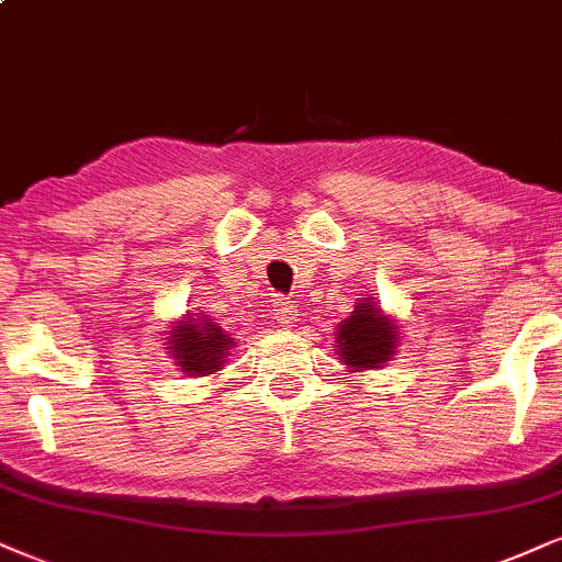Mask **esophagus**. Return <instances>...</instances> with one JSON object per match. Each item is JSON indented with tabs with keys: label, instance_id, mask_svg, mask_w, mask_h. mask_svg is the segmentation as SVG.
I'll return each mask as SVG.
<instances>
[{
	"label": "esophagus",
	"instance_id": "1",
	"mask_svg": "<svg viewBox=\"0 0 562 562\" xmlns=\"http://www.w3.org/2000/svg\"><path fill=\"white\" fill-rule=\"evenodd\" d=\"M273 315L281 325H289L294 321V307L286 300H276L273 302Z\"/></svg>",
	"mask_w": 562,
	"mask_h": 562
}]
</instances>
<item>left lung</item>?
Here are the masks:
<instances>
[{
    "label": "left lung",
    "instance_id": "8db88e82",
    "mask_svg": "<svg viewBox=\"0 0 562 562\" xmlns=\"http://www.w3.org/2000/svg\"><path fill=\"white\" fill-rule=\"evenodd\" d=\"M336 344L338 357L351 372L378 370L396 355L398 328L383 315L375 296H362V302L355 304V313L338 323Z\"/></svg>",
    "mask_w": 562,
    "mask_h": 562
}]
</instances>
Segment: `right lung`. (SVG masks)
<instances>
[{"instance_id":"right-lung-1","label":"right lung","mask_w":562,"mask_h":562,"mask_svg":"<svg viewBox=\"0 0 562 562\" xmlns=\"http://www.w3.org/2000/svg\"><path fill=\"white\" fill-rule=\"evenodd\" d=\"M166 341L177 370L190 378L216 375L226 364L228 351L237 346V338H232V334H226L203 313H187L182 321L171 325Z\"/></svg>"}]
</instances>
